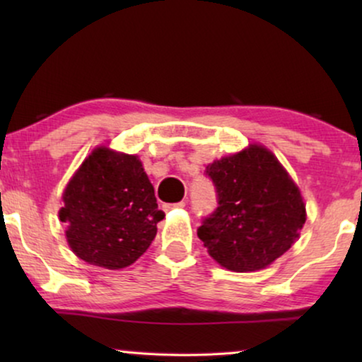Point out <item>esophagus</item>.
Returning <instances> with one entry per match:
<instances>
[{"label": "esophagus", "mask_w": 362, "mask_h": 362, "mask_svg": "<svg viewBox=\"0 0 362 362\" xmlns=\"http://www.w3.org/2000/svg\"><path fill=\"white\" fill-rule=\"evenodd\" d=\"M185 206H186L185 201L176 202V204H163V211L168 212V211H171V209H181V207H185Z\"/></svg>", "instance_id": "34e87169"}]
</instances>
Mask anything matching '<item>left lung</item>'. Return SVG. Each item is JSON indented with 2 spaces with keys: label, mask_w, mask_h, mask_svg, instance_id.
I'll use <instances>...</instances> for the list:
<instances>
[{
  "label": "left lung",
  "mask_w": 362,
  "mask_h": 362,
  "mask_svg": "<svg viewBox=\"0 0 362 362\" xmlns=\"http://www.w3.org/2000/svg\"><path fill=\"white\" fill-rule=\"evenodd\" d=\"M219 207L197 237L217 264L230 272H257L274 264L298 240L306 221L300 187L269 148L250 143L206 168Z\"/></svg>",
  "instance_id": "left-lung-1"
}]
</instances>
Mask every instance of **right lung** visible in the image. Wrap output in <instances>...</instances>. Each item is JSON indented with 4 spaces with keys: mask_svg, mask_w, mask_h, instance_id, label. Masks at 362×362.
<instances>
[{
    "mask_svg": "<svg viewBox=\"0 0 362 362\" xmlns=\"http://www.w3.org/2000/svg\"><path fill=\"white\" fill-rule=\"evenodd\" d=\"M59 219L71 250L108 270L132 265L145 254L165 214L143 163L110 146L93 148L62 192Z\"/></svg>",
    "mask_w": 362,
    "mask_h": 362,
    "instance_id": "obj_1",
    "label": "right lung"
}]
</instances>
